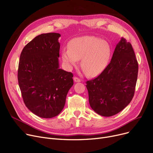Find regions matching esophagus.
Here are the masks:
<instances>
[{"label": "esophagus", "instance_id": "esophagus-1", "mask_svg": "<svg viewBox=\"0 0 153 153\" xmlns=\"http://www.w3.org/2000/svg\"><path fill=\"white\" fill-rule=\"evenodd\" d=\"M74 82H79L81 81V80L79 78L77 77H74Z\"/></svg>", "mask_w": 153, "mask_h": 153}]
</instances>
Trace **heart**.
<instances>
[{
  "instance_id": "heart-1",
  "label": "heart",
  "mask_w": 153,
  "mask_h": 153,
  "mask_svg": "<svg viewBox=\"0 0 153 153\" xmlns=\"http://www.w3.org/2000/svg\"><path fill=\"white\" fill-rule=\"evenodd\" d=\"M111 55L110 45L94 36H83L72 39L68 48L62 51V59L71 69L81 59V66L90 77L99 75L105 69Z\"/></svg>"
}]
</instances>
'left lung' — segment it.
I'll use <instances>...</instances> for the list:
<instances>
[{
  "mask_svg": "<svg viewBox=\"0 0 153 153\" xmlns=\"http://www.w3.org/2000/svg\"><path fill=\"white\" fill-rule=\"evenodd\" d=\"M138 72V64L132 45L122 38L105 69L86 82L92 110L103 117L113 116L123 110L134 96Z\"/></svg>",
  "mask_w": 153,
  "mask_h": 153,
  "instance_id": "obj_1",
  "label": "left lung"
}]
</instances>
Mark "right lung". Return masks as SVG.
<instances>
[{"mask_svg":"<svg viewBox=\"0 0 153 153\" xmlns=\"http://www.w3.org/2000/svg\"><path fill=\"white\" fill-rule=\"evenodd\" d=\"M59 33H43L21 53L18 81L26 107L35 115L51 118L59 115L73 85L71 72L59 69Z\"/></svg>","mask_w":153,"mask_h":153,"instance_id":"obj_1","label":"right lung"}]
</instances>
